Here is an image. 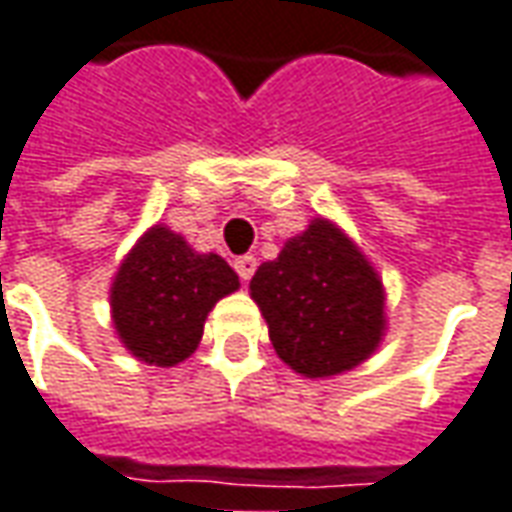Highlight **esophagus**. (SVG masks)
<instances>
[{
  "label": "esophagus",
  "mask_w": 512,
  "mask_h": 512,
  "mask_svg": "<svg viewBox=\"0 0 512 512\" xmlns=\"http://www.w3.org/2000/svg\"><path fill=\"white\" fill-rule=\"evenodd\" d=\"M255 269H257V257L255 255L235 257V272H238L240 280H252Z\"/></svg>",
  "instance_id": "1"
}]
</instances>
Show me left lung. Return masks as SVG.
<instances>
[{
	"mask_svg": "<svg viewBox=\"0 0 512 512\" xmlns=\"http://www.w3.org/2000/svg\"><path fill=\"white\" fill-rule=\"evenodd\" d=\"M277 357L306 377H331L374 354L385 328L382 283L328 221L291 238L249 283Z\"/></svg>",
	"mask_w": 512,
	"mask_h": 512,
	"instance_id": "8db88e82",
	"label": "left lung"
}]
</instances>
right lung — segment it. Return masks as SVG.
<instances>
[{
	"mask_svg": "<svg viewBox=\"0 0 512 512\" xmlns=\"http://www.w3.org/2000/svg\"><path fill=\"white\" fill-rule=\"evenodd\" d=\"M235 289L238 274L223 257L198 255L167 226H152L115 274V331L138 360L167 368L198 348L206 314Z\"/></svg>",
	"mask_w": 512,
	"mask_h": 512,
	"instance_id": "add662e5",
	"label": "right lung"
}]
</instances>
